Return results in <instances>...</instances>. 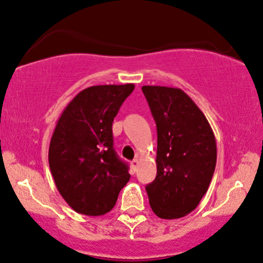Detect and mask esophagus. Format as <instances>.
Listing matches in <instances>:
<instances>
[{
	"mask_svg": "<svg viewBox=\"0 0 263 263\" xmlns=\"http://www.w3.org/2000/svg\"><path fill=\"white\" fill-rule=\"evenodd\" d=\"M130 165H132L133 171L135 172V171H137V169H138V166H139V160H138V159H134V160H132Z\"/></svg>",
	"mask_w": 263,
	"mask_h": 263,
	"instance_id": "1",
	"label": "esophagus"
}]
</instances>
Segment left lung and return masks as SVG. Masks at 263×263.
I'll use <instances>...</instances> for the list:
<instances>
[{
	"instance_id": "obj_1",
	"label": "left lung",
	"mask_w": 263,
	"mask_h": 263,
	"mask_svg": "<svg viewBox=\"0 0 263 263\" xmlns=\"http://www.w3.org/2000/svg\"><path fill=\"white\" fill-rule=\"evenodd\" d=\"M157 124V177L145 187L159 218L176 219L197 208L217 162L216 138L207 118L182 89L143 86Z\"/></svg>"
}]
</instances>
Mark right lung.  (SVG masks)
<instances>
[{"label":"right lung","instance_id":"1","mask_svg":"<svg viewBox=\"0 0 263 263\" xmlns=\"http://www.w3.org/2000/svg\"><path fill=\"white\" fill-rule=\"evenodd\" d=\"M134 84L90 86L67 104L56 123L49 164L58 191L75 212L103 216L130 179L118 157L112 121Z\"/></svg>","mask_w":263,"mask_h":263}]
</instances>
